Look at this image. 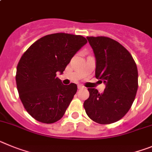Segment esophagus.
<instances>
[{"mask_svg": "<svg viewBox=\"0 0 152 152\" xmlns=\"http://www.w3.org/2000/svg\"><path fill=\"white\" fill-rule=\"evenodd\" d=\"M85 87L83 86H82V85H78V89H84Z\"/></svg>", "mask_w": 152, "mask_h": 152, "instance_id": "1", "label": "esophagus"}]
</instances>
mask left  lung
<instances>
[{
  "mask_svg": "<svg viewBox=\"0 0 152 152\" xmlns=\"http://www.w3.org/2000/svg\"><path fill=\"white\" fill-rule=\"evenodd\" d=\"M96 58V77L105 85L102 93L89 88L83 106L99 124L115 122L129 112L138 90V69L130 53L118 42L105 37H87Z\"/></svg>",
  "mask_w": 152,
  "mask_h": 152,
  "instance_id": "obj_1",
  "label": "left lung"
}]
</instances>
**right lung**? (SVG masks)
<instances>
[{"label":"right lung","instance_id":"add662e5","mask_svg":"<svg viewBox=\"0 0 152 152\" xmlns=\"http://www.w3.org/2000/svg\"><path fill=\"white\" fill-rule=\"evenodd\" d=\"M87 40L80 35L57 33L43 37L21 56L16 73L18 93L25 109L43 123L57 122L77 91L75 83L63 85V74Z\"/></svg>","mask_w":152,"mask_h":152}]
</instances>
